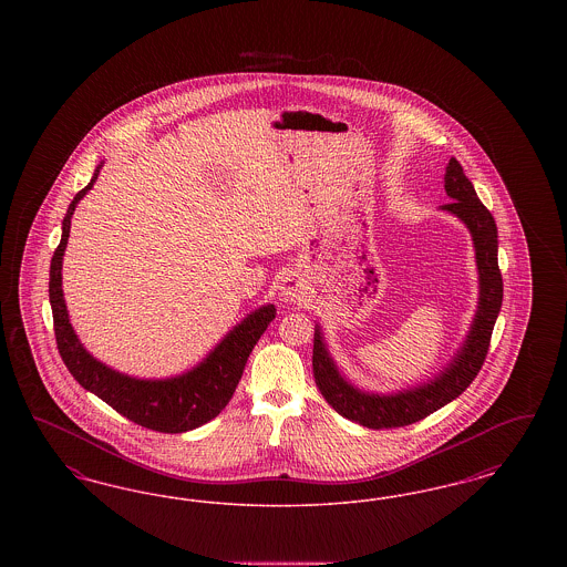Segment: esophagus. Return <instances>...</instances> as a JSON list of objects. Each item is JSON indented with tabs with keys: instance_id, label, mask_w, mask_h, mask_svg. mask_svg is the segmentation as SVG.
Here are the masks:
<instances>
[{
	"instance_id": "1",
	"label": "esophagus",
	"mask_w": 567,
	"mask_h": 567,
	"mask_svg": "<svg viewBox=\"0 0 567 567\" xmlns=\"http://www.w3.org/2000/svg\"><path fill=\"white\" fill-rule=\"evenodd\" d=\"M278 293L282 297V301H299V299L303 297V293H306L303 280H301L297 274H285V276L280 278Z\"/></svg>"
}]
</instances>
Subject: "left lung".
<instances>
[{
    "label": "left lung",
    "mask_w": 567,
    "mask_h": 567,
    "mask_svg": "<svg viewBox=\"0 0 567 567\" xmlns=\"http://www.w3.org/2000/svg\"><path fill=\"white\" fill-rule=\"evenodd\" d=\"M444 189L453 202L444 204L442 210L458 216L472 234L481 285L476 317L465 336L463 347L458 349L455 359L444 368V372H440L427 384H419L414 389H405L391 395L365 393L352 386L351 382L340 374L338 365L327 352L321 329H315L312 372L321 395L338 414L368 430L405 427L430 416L442 405L458 398L472 384V380L478 377L485 363L493 324L497 321L504 297L502 271L497 266V227L495 218L478 199L474 185L463 174V167L455 157L446 165Z\"/></svg>",
    "instance_id": "8db88e82"
}]
</instances>
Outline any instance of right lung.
Returning <instances> with one entry per match:
<instances>
[{"label":"right lung","mask_w":567,"mask_h":567,"mask_svg":"<svg viewBox=\"0 0 567 567\" xmlns=\"http://www.w3.org/2000/svg\"><path fill=\"white\" fill-rule=\"evenodd\" d=\"M102 165H97L91 183L76 193L68 213L63 216L61 243L51 259V280L49 297L53 308L54 338L56 349L70 370V374L81 382L86 391L95 393L110 408H114L125 419L137 425L162 433L190 432L208 421L229 404L240 378L248 354L259 342L261 333L276 317L274 303L261 306L250 312L243 323L236 324L199 365L181 377L163 378V380H142L121 374L93 359L82 347L79 336L74 333L63 289H61V266L63 252L70 238L72 215L76 204L86 195L97 181Z\"/></svg>","instance_id":"obj_1"}]
</instances>
